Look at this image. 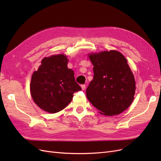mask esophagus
Listing matches in <instances>:
<instances>
[{
    "label": "esophagus",
    "mask_w": 161,
    "mask_h": 161,
    "mask_svg": "<svg viewBox=\"0 0 161 161\" xmlns=\"http://www.w3.org/2000/svg\"><path fill=\"white\" fill-rule=\"evenodd\" d=\"M80 86H81V89H82V90H85V88H86V86H85V85H82Z\"/></svg>",
    "instance_id": "obj_1"
}]
</instances>
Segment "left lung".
I'll return each instance as SVG.
<instances>
[{
	"instance_id": "obj_1",
	"label": "left lung",
	"mask_w": 161,
	"mask_h": 161,
	"mask_svg": "<svg viewBox=\"0 0 161 161\" xmlns=\"http://www.w3.org/2000/svg\"><path fill=\"white\" fill-rule=\"evenodd\" d=\"M93 79L86 90L87 99L101 115L122 113L132 103L136 80L128 60L116 50L90 53Z\"/></svg>"
}]
</instances>
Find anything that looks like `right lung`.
<instances>
[{"mask_svg": "<svg viewBox=\"0 0 161 161\" xmlns=\"http://www.w3.org/2000/svg\"><path fill=\"white\" fill-rule=\"evenodd\" d=\"M67 58L64 53L45 57L31 76L32 99L47 113L55 114L64 109L72 100L74 92L81 90L75 82L74 71L67 66Z\"/></svg>", "mask_w": 161, "mask_h": 161, "instance_id": "add662e5", "label": "right lung"}]
</instances>
